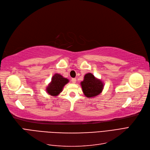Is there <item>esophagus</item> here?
<instances>
[{
	"instance_id": "esophagus-1",
	"label": "esophagus",
	"mask_w": 150,
	"mask_h": 150,
	"mask_svg": "<svg viewBox=\"0 0 150 150\" xmlns=\"http://www.w3.org/2000/svg\"><path fill=\"white\" fill-rule=\"evenodd\" d=\"M76 81V79H71V82L73 83H75Z\"/></svg>"
}]
</instances>
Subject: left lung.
Instances as JSON below:
<instances>
[{"instance_id":"8db88e82","label":"left lung","mask_w":150,"mask_h":150,"mask_svg":"<svg viewBox=\"0 0 150 150\" xmlns=\"http://www.w3.org/2000/svg\"><path fill=\"white\" fill-rule=\"evenodd\" d=\"M81 86L84 95L88 98H92L99 95L104 88L102 81L96 79L91 73L86 74L84 76L83 81L81 82Z\"/></svg>"}]
</instances>
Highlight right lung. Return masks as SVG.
I'll return each mask as SVG.
<instances>
[{
  "label": "right lung",
  "instance_id": "add662e5",
  "mask_svg": "<svg viewBox=\"0 0 150 150\" xmlns=\"http://www.w3.org/2000/svg\"><path fill=\"white\" fill-rule=\"evenodd\" d=\"M69 80L64 78L63 76L55 74L51 79V81L46 88L47 93L52 96H57L62 91L64 86L68 83Z\"/></svg>",
  "mask_w": 150,
  "mask_h": 150
}]
</instances>
